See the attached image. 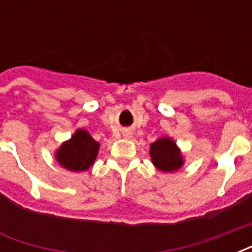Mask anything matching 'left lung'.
Returning <instances> with one entry per match:
<instances>
[{
    "instance_id": "left-lung-1",
    "label": "left lung",
    "mask_w": 252,
    "mask_h": 252,
    "mask_svg": "<svg viewBox=\"0 0 252 252\" xmlns=\"http://www.w3.org/2000/svg\"><path fill=\"white\" fill-rule=\"evenodd\" d=\"M150 157L154 166L165 172L175 171L183 165L179 149L171 138L162 137L150 144Z\"/></svg>"
}]
</instances>
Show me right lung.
Segmentation results:
<instances>
[{
	"mask_svg": "<svg viewBox=\"0 0 252 252\" xmlns=\"http://www.w3.org/2000/svg\"><path fill=\"white\" fill-rule=\"evenodd\" d=\"M98 150V142L86 130L78 129L72 140L61 145L56 158L61 166L70 171H85L94 163Z\"/></svg>",
	"mask_w": 252,
	"mask_h": 252,
	"instance_id": "obj_1",
	"label": "right lung"
}]
</instances>
